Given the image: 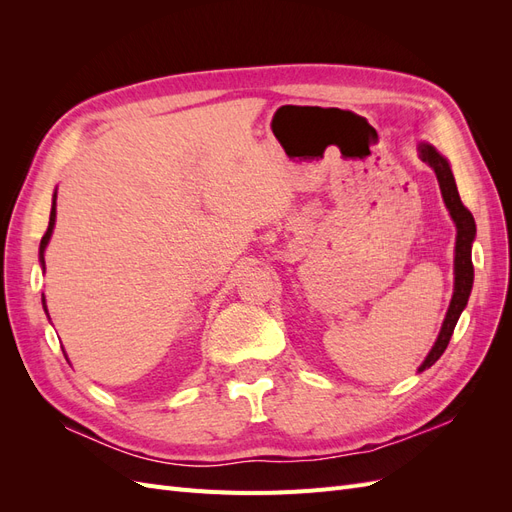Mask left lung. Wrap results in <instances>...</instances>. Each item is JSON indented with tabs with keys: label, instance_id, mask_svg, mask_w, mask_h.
Wrapping results in <instances>:
<instances>
[{
	"label": "left lung",
	"instance_id": "obj_1",
	"mask_svg": "<svg viewBox=\"0 0 512 512\" xmlns=\"http://www.w3.org/2000/svg\"><path fill=\"white\" fill-rule=\"evenodd\" d=\"M418 158H421L425 164H429L433 168V173L438 177L440 190H442V198L444 205L451 213V218L457 226V243H455V288H453V299L451 305H448L446 318L442 322L440 335L433 344L431 352L427 354V359L423 361V365L418 367V371L429 369L433 363H436L442 352L446 350L448 342H451V335L455 331V324L463 312V307L468 305L470 292H472V282H474V267H472V241L476 237V224L472 213L463 207L459 192H457V183L453 177V170L448 166L446 158L440 156L436 151V147H431L429 143H421L418 145Z\"/></svg>",
	"mask_w": 512,
	"mask_h": 512
}]
</instances>
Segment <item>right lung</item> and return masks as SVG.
Listing matches in <instances>:
<instances>
[{
	"label": "right lung",
	"instance_id": "1",
	"mask_svg": "<svg viewBox=\"0 0 512 512\" xmlns=\"http://www.w3.org/2000/svg\"><path fill=\"white\" fill-rule=\"evenodd\" d=\"M55 205H57V192L53 194V207H51V218H49V228H46V232H44V237H42V241H40V265H42V269H44V250H46V245H49V239H51V235H53V226H55ZM42 307H44V312H46V303H44V294H42ZM46 316H49V312H46Z\"/></svg>",
	"mask_w": 512,
	"mask_h": 512
}]
</instances>
